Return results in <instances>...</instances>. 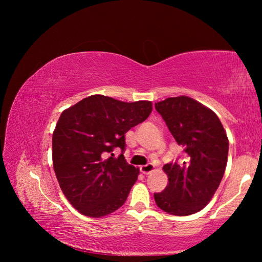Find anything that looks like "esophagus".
<instances>
[{"mask_svg": "<svg viewBox=\"0 0 262 262\" xmlns=\"http://www.w3.org/2000/svg\"><path fill=\"white\" fill-rule=\"evenodd\" d=\"M155 170V166L152 165V164H147V165H142L140 167V171L142 172L143 174H149L151 173V172Z\"/></svg>", "mask_w": 262, "mask_h": 262, "instance_id": "obj_1", "label": "esophagus"}]
</instances>
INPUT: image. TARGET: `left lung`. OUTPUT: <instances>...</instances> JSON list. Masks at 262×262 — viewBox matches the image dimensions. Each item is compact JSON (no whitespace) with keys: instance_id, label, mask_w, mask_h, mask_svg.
Segmentation results:
<instances>
[{"instance_id":"obj_1","label":"left lung","mask_w":262,"mask_h":262,"mask_svg":"<svg viewBox=\"0 0 262 262\" xmlns=\"http://www.w3.org/2000/svg\"><path fill=\"white\" fill-rule=\"evenodd\" d=\"M155 107L185 151L183 163L163 166L168 183L163 192L154 194L155 201L171 215H192L209 203L223 178L227 133L214 111L190 97H171Z\"/></svg>"}]
</instances>
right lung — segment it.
Listing matches in <instances>:
<instances>
[{"mask_svg": "<svg viewBox=\"0 0 262 262\" xmlns=\"http://www.w3.org/2000/svg\"><path fill=\"white\" fill-rule=\"evenodd\" d=\"M151 111L149 100L92 95L61 113L53 132V167L62 193L81 214L103 217L125 203L140 170L113 150L125 151V134Z\"/></svg>", "mask_w": 262, "mask_h": 262, "instance_id": "1", "label": "right lung"}]
</instances>
